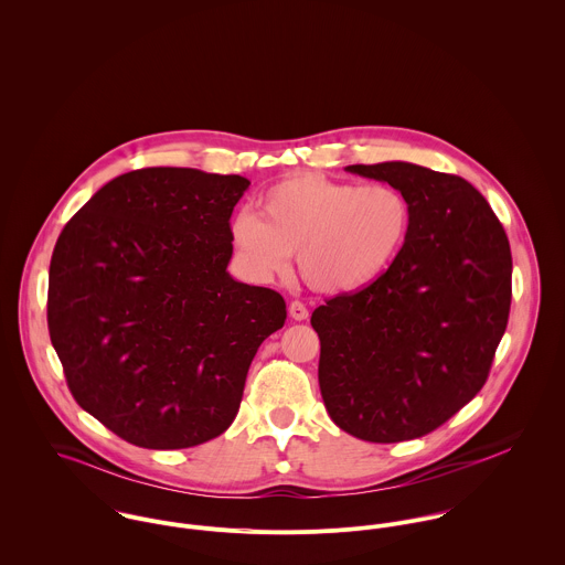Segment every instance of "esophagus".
Listing matches in <instances>:
<instances>
[{"label": "esophagus", "instance_id": "obj_1", "mask_svg": "<svg viewBox=\"0 0 565 565\" xmlns=\"http://www.w3.org/2000/svg\"><path fill=\"white\" fill-rule=\"evenodd\" d=\"M289 316L296 320V322H305L309 318V309L302 305V302H291L289 305Z\"/></svg>", "mask_w": 565, "mask_h": 565}]
</instances>
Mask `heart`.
Instances as JSON below:
<instances>
[{
	"instance_id": "heart-1",
	"label": "heart",
	"mask_w": 565,
	"mask_h": 565,
	"mask_svg": "<svg viewBox=\"0 0 565 565\" xmlns=\"http://www.w3.org/2000/svg\"><path fill=\"white\" fill-rule=\"evenodd\" d=\"M260 215L242 211L231 242L245 269L260 278L285 274L298 252L302 278L323 294H354L376 282L398 258L411 206L390 184L296 173L258 198Z\"/></svg>"
}]
</instances>
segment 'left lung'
Segmentation results:
<instances>
[{
	"mask_svg": "<svg viewBox=\"0 0 565 565\" xmlns=\"http://www.w3.org/2000/svg\"><path fill=\"white\" fill-rule=\"evenodd\" d=\"M411 206L398 258L370 287L311 316L330 419L374 444L422 437L484 385L511 307V249L483 195L463 178L413 162L350 164Z\"/></svg>",
	"mask_w": 565,
	"mask_h": 565,
	"instance_id": "1",
	"label": "left lung"
}]
</instances>
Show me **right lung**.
<instances>
[{"label":"right lung","instance_id":"obj_1","mask_svg":"<svg viewBox=\"0 0 565 565\" xmlns=\"http://www.w3.org/2000/svg\"><path fill=\"white\" fill-rule=\"evenodd\" d=\"M249 180L148 167L106 182L63 228L47 326L67 385L121 439L200 446L237 417L280 294L235 280L231 215Z\"/></svg>","mask_w":565,"mask_h":565}]
</instances>
